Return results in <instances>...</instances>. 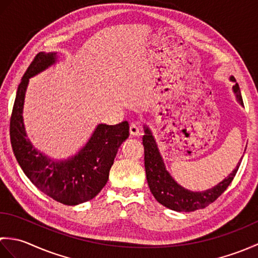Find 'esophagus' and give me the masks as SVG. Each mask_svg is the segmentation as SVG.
<instances>
[{"instance_id":"obj_1","label":"esophagus","mask_w":258,"mask_h":258,"mask_svg":"<svg viewBox=\"0 0 258 258\" xmlns=\"http://www.w3.org/2000/svg\"><path fill=\"white\" fill-rule=\"evenodd\" d=\"M130 134L132 136H139L141 134V128L138 124L132 123L130 126Z\"/></svg>"}]
</instances>
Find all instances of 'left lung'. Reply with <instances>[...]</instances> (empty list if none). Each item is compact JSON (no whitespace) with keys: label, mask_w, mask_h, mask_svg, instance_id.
<instances>
[{"label":"left lung","mask_w":258,"mask_h":258,"mask_svg":"<svg viewBox=\"0 0 258 258\" xmlns=\"http://www.w3.org/2000/svg\"><path fill=\"white\" fill-rule=\"evenodd\" d=\"M229 80L236 82L234 76H231ZM233 92L240 105L243 106V98L237 83L233 86ZM144 164L146 179L150 189L160 204L176 212H194L196 210H201V208H205L213 202H215L232 183L243 158L240 157L234 171L216 186L203 191H191L177 184L176 180L166 171L165 164H164L151 130L147 126H144Z\"/></svg>","instance_id":"left-lung-1"}]
</instances>
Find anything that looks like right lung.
I'll list each match as a JSON object with an SVG mask.
<instances>
[{
	"instance_id": "obj_1",
	"label": "right lung",
	"mask_w": 258,
	"mask_h": 258,
	"mask_svg": "<svg viewBox=\"0 0 258 258\" xmlns=\"http://www.w3.org/2000/svg\"><path fill=\"white\" fill-rule=\"evenodd\" d=\"M56 58L54 52H40L27 68L16 92L10 138L16 161L31 182L54 201L73 206L94 199L105 186L118 147L128 138L130 126L126 120L116 125L98 124L83 149L65 161L52 160L37 151L27 139L22 116L25 92L30 79Z\"/></svg>"
}]
</instances>
